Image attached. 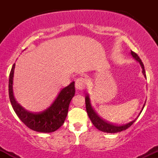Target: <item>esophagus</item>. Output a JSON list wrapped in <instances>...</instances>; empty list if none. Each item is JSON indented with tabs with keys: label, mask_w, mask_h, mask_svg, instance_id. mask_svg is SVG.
Instances as JSON below:
<instances>
[{
	"label": "esophagus",
	"mask_w": 158,
	"mask_h": 158,
	"mask_svg": "<svg viewBox=\"0 0 158 158\" xmlns=\"http://www.w3.org/2000/svg\"><path fill=\"white\" fill-rule=\"evenodd\" d=\"M87 79L85 78L79 77L76 80V88L79 90H83L86 87Z\"/></svg>",
	"instance_id": "1"
}]
</instances>
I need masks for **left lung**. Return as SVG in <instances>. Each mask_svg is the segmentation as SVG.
I'll return each instance as SVG.
<instances>
[{
  "label": "left lung",
  "instance_id": "obj_1",
  "mask_svg": "<svg viewBox=\"0 0 158 158\" xmlns=\"http://www.w3.org/2000/svg\"><path fill=\"white\" fill-rule=\"evenodd\" d=\"M131 54L134 57V59H135L136 61H138L139 64H140L143 69V75H144V77H146V71H145V69H144V65H143L141 59H139V57L137 56V54L135 53V52L131 51ZM144 106H145V104L143 107V108H144ZM85 108H86V110H87V113L88 114V117H89V118L90 119V120H91V122L94 124V126H95L97 129L100 130V131H102L103 132H107V133H117V132L122 131L123 130H126L127 128H129V127L135 122L136 119H134V120L131 121V122L126 123V124L125 125H122V126H114V125L111 124V123H109L106 122V121L103 120L102 119H101L100 117L97 115V113H96V112L94 110L93 108H92V107L90 106V103L89 96H88V94H86V96H85ZM142 110H141L140 112H142Z\"/></svg>",
  "mask_w": 158,
  "mask_h": 158
}]
</instances>
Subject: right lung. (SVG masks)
I'll use <instances>...</instances> for the list:
<instances>
[{"instance_id": "1", "label": "right lung", "mask_w": 158, "mask_h": 158, "mask_svg": "<svg viewBox=\"0 0 158 158\" xmlns=\"http://www.w3.org/2000/svg\"><path fill=\"white\" fill-rule=\"evenodd\" d=\"M15 65H12L9 79V95L12 108L18 117L30 129L38 132L50 133L59 129L68 115L69 105L75 94L74 81L65 87L52 104L43 111L32 113L25 110L15 101L12 91V82Z\"/></svg>"}]
</instances>
